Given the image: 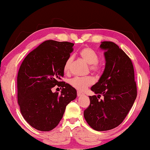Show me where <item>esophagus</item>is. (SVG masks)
I'll return each instance as SVG.
<instances>
[{
    "label": "esophagus",
    "mask_w": 150,
    "mask_h": 150,
    "mask_svg": "<svg viewBox=\"0 0 150 150\" xmlns=\"http://www.w3.org/2000/svg\"><path fill=\"white\" fill-rule=\"evenodd\" d=\"M83 95H84V94H83V93L80 92V91H77V96H82Z\"/></svg>",
    "instance_id": "34e87169"
}]
</instances>
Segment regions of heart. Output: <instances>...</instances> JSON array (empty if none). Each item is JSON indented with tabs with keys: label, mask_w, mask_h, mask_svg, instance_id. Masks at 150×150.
<instances>
[{
	"label": "heart",
	"mask_w": 150,
	"mask_h": 150,
	"mask_svg": "<svg viewBox=\"0 0 150 150\" xmlns=\"http://www.w3.org/2000/svg\"><path fill=\"white\" fill-rule=\"evenodd\" d=\"M80 56L82 59L88 65H91V69L94 72H98L100 69V66L97 63L98 61V56L96 53L90 47H85L80 52ZM73 58L71 56L68 57L64 64L63 69L65 72H68L69 70ZM70 85L73 88L79 91H84L88 87L92 85L94 83V79L91 77H76L69 81Z\"/></svg>",
	"instance_id": "1"
}]
</instances>
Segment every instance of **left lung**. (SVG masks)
Wrapping results in <instances>:
<instances>
[{
  "instance_id": "8db88e82",
  "label": "left lung",
  "mask_w": 150,
  "mask_h": 150,
  "mask_svg": "<svg viewBox=\"0 0 150 150\" xmlns=\"http://www.w3.org/2000/svg\"><path fill=\"white\" fill-rule=\"evenodd\" d=\"M105 68L99 80L91 89L96 95L89 96L90 105L84 111L88 125L96 131H106L122 122L137 96L134 71L131 59L118 45L103 42ZM102 95L104 98H98Z\"/></svg>"
}]
</instances>
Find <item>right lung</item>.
<instances>
[{
  "mask_svg": "<svg viewBox=\"0 0 150 150\" xmlns=\"http://www.w3.org/2000/svg\"><path fill=\"white\" fill-rule=\"evenodd\" d=\"M74 44L47 40L25 57L18 73V103L24 118L40 131L55 128L66 106L77 97V91L61 81L63 67ZM57 85L61 94L51 89Z\"/></svg>",
  "mask_w": 150,
  "mask_h": 150,
  "instance_id": "obj_1",
  "label": "right lung"
}]
</instances>
